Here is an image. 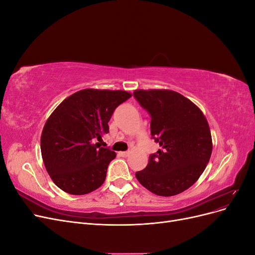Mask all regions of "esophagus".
<instances>
[{
	"mask_svg": "<svg viewBox=\"0 0 255 255\" xmlns=\"http://www.w3.org/2000/svg\"><path fill=\"white\" fill-rule=\"evenodd\" d=\"M128 154H129V152H128V151H123V152H120V155H121L122 157H127V156H128Z\"/></svg>",
	"mask_w": 255,
	"mask_h": 255,
	"instance_id": "obj_1",
	"label": "esophagus"
}]
</instances>
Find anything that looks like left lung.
I'll list each match as a JSON object with an SVG mask.
<instances>
[{"instance_id":"obj_1","label":"left lung","mask_w":255,"mask_h":255,"mask_svg":"<svg viewBox=\"0 0 255 255\" xmlns=\"http://www.w3.org/2000/svg\"><path fill=\"white\" fill-rule=\"evenodd\" d=\"M134 97L151 116V135L160 149L136 177L153 194L171 197L194 185L210 161L213 142L206 118L179 92L138 89Z\"/></svg>"}]
</instances>
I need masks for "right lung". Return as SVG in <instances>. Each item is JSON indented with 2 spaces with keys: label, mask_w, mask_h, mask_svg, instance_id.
<instances>
[{
  "label": "right lung",
  "mask_w": 255,
  "mask_h": 255,
  "mask_svg": "<svg viewBox=\"0 0 255 255\" xmlns=\"http://www.w3.org/2000/svg\"><path fill=\"white\" fill-rule=\"evenodd\" d=\"M132 95L125 90L83 89L65 99L45 122L40 148L57 187L86 195L104 183L116 153L100 145L114 111Z\"/></svg>",
  "instance_id": "1"
}]
</instances>
